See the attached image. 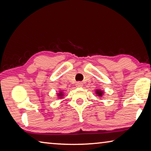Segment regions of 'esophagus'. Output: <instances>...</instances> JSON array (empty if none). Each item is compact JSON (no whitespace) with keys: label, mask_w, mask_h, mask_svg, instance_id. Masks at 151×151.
Listing matches in <instances>:
<instances>
[{"label":"esophagus","mask_w":151,"mask_h":151,"mask_svg":"<svg viewBox=\"0 0 151 151\" xmlns=\"http://www.w3.org/2000/svg\"><path fill=\"white\" fill-rule=\"evenodd\" d=\"M83 86V84L81 82H78V83H76V87H78V88L82 87Z\"/></svg>","instance_id":"34e87169"}]
</instances>
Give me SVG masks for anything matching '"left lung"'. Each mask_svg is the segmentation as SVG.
<instances>
[{
  "instance_id": "1",
  "label": "left lung",
  "mask_w": 151,
  "mask_h": 151,
  "mask_svg": "<svg viewBox=\"0 0 151 151\" xmlns=\"http://www.w3.org/2000/svg\"><path fill=\"white\" fill-rule=\"evenodd\" d=\"M95 93L96 94V96H103V95L104 93V92L103 91L101 90V89H96L95 91Z\"/></svg>"
}]
</instances>
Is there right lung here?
<instances>
[{"instance_id": "add662e5", "label": "right lung", "mask_w": 151, "mask_h": 151, "mask_svg": "<svg viewBox=\"0 0 151 151\" xmlns=\"http://www.w3.org/2000/svg\"><path fill=\"white\" fill-rule=\"evenodd\" d=\"M64 93L62 91H60L59 93H57V96L58 97L59 99H63V96H64Z\"/></svg>"}]
</instances>
